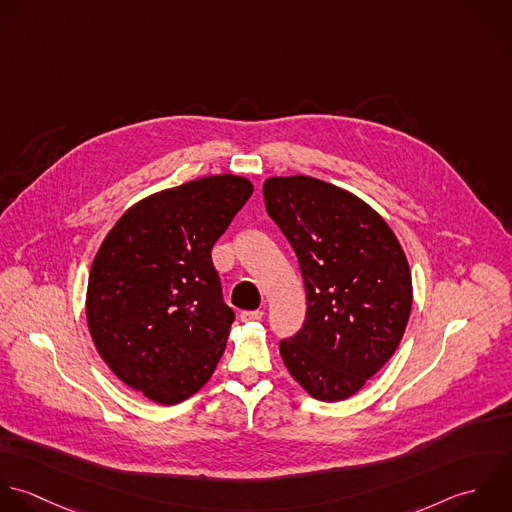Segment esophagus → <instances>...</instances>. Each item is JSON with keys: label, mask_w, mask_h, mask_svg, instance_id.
Returning <instances> with one entry per match:
<instances>
[{"label": "esophagus", "mask_w": 512, "mask_h": 512, "mask_svg": "<svg viewBox=\"0 0 512 512\" xmlns=\"http://www.w3.org/2000/svg\"><path fill=\"white\" fill-rule=\"evenodd\" d=\"M261 318H263V310H243V312H241V320H243V322L261 320Z\"/></svg>", "instance_id": "1"}]
</instances>
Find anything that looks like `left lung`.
<instances>
[{
  "instance_id": "obj_1",
  "label": "left lung",
  "mask_w": 512,
  "mask_h": 512,
  "mask_svg": "<svg viewBox=\"0 0 512 512\" xmlns=\"http://www.w3.org/2000/svg\"><path fill=\"white\" fill-rule=\"evenodd\" d=\"M263 196L307 289L303 328L279 344L283 362L312 398L346 400L404 336L411 310L404 249L370 205L322 180L269 178Z\"/></svg>"
}]
</instances>
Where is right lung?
Returning <instances> with one entry per match:
<instances>
[{"label":"right lung","instance_id":"1","mask_svg":"<svg viewBox=\"0 0 512 512\" xmlns=\"http://www.w3.org/2000/svg\"><path fill=\"white\" fill-rule=\"evenodd\" d=\"M251 194V182L231 174L154 194L116 221L93 261V342L126 386L156 404L196 394L225 350L235 312L211 247Z\"/></svg>","mask_w":512,"mask_h":512}]
</instances>
